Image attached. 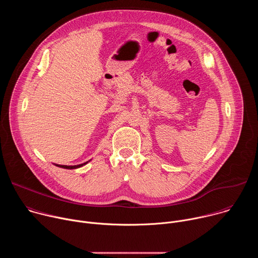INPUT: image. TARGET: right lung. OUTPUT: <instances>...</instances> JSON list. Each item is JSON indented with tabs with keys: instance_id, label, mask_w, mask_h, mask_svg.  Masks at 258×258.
I'll list each match as a JSON object with an SVG mask.
<instances>
[{
	"instance_id": "add662e5",
	"label": "right lung",
	"mask_w": 258,
	"mask_h": 258,
	"mask_svg": "<svg viewBox=\"0 0 258 258\" xmlns=\"http://www.w3.org/2000/svg\"><path fill=\"white\" fill-rule=\"evenodd\" d=\"M91 160H89V161H87V162H85V163H82V164H78V165H60V164H56V163H54L56 166H58V167H61V168H66V169H76V168H79V167H82V166H84V165H86L88 162H90Z\"/></svg>"
}]
</instances>
